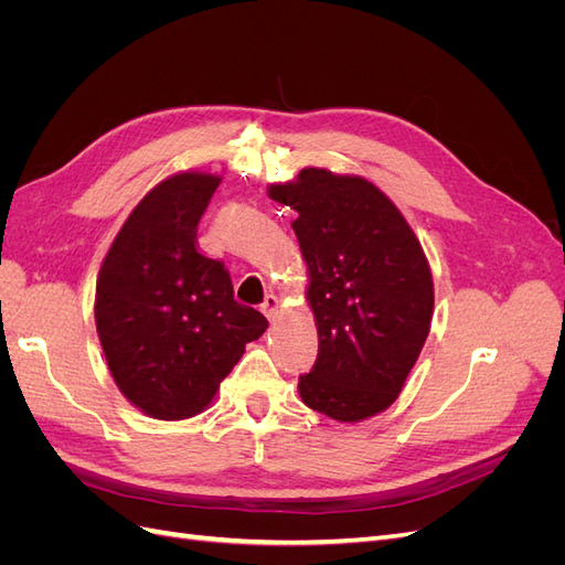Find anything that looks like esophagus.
I'll use <instances>...</instances> for the list:
<instances>
[{"instance_id":"34e87169","label":"esophagus","mask_w":565,"mask_h":565,"mask_svg":"<svg viewBox=\"0 0 565 565\" xmlns=\"http://www.w3.org/2000/svg\"><path fill=\"white\" fill-rule=\"evenodd\" d=\"M278 309H280V299L276 297V295H268L266 299H264V303H262V313L268 318V320H273L278 316Z\"/></svg>"}]
</instances>
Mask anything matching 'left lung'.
<instances>
[{
	"instance_id": "obj_1",
	"label": "left lung",
	"mask_w": 565,
	"mask_h": 565,
	"mask_svg": "<svg viewBox=\"0 0 565 565\" xmlns=\"http://www.w3.org/2000/svg\"><path fill=\"white\" fill-rule=\"evenodd\" d=\"M268 198L297 212L318 328V358L299 396L337 422H363L398 398L431 330L434 278L401 210L355 174L306 167Z\"/></svg>"
}]
</instances>
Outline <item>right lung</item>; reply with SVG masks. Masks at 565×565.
Returning <instances> with one entry per match:
<instances>
[{
    "label": "right lung",
    "instance_id": "add662e5",
    "mask_svg": "<svg viewBox=\"0 0 565 565\" xmlns=\"http://www.w3.org/2000/svg\"><path fill=\"white\" fill-rule=\"evenodd\" d=\"M221 177L179 172L136 204L96 280V332L119 393L152 419L200 415L268 320L195 247Z\"/></svg>",
    "mask_w": 565,
    "mask_h": 565
}]
</instances>
